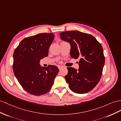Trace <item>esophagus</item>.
Segmentation results:
<instances>
[{
	"label": "esophagus",
	"mask_w": 121,
	"mask_h": 121,
	"mask_svg": "<svg viewBox=\"0 0 121 121\" xmlns=\"http://www.w3.org/2000/svg\"><path fill=\"white\" fill-rule=\"evenodd\" d=\"M58 69H59V70H60L63 67V66H62V65H58Z\"/></svg>",
	"instance_id": "esophagus-1"
}]
</instances>
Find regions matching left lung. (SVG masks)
I'll list each match as a JSON object with an SVG mask.
<instances>
[{
  "mask_svg": "<svg viewBox=\"0 0 121 121\" xmlns=\"http://www.w3.org/2000/svg\"><path fill=\"white\" fill-rule=\"evenodd\" d=\"M60 38L69 43L70 55L75 59L80 58L79 69L67 67L65 76L69 88L77 94H85L98 84L105 64L103 49L91 35L78 30L60 33Z\"/></svg>",
  "mask_w": 121,
  "mask_h": 121,
  "instance_id": "1",
  "label": "left lung"
}]
</instances>
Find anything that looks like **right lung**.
<instances>
[{"instance_id": "add662e5", "label": "right lung", "mask_w": 121, "mask_h": 121, "mask_svg": "<svg viewBox=\"0 0 121 121\" xmlns=\"http://www.w3.org/2000/svg\"><path fill=\"white\" fill-rule=\"evenodd\" d=\"M52 33H40L26 37L15 49L13 69L22 88L29 94L40 95L51 89L59 73L57 66L41 67L40 60L47 57L54 39Z\"/></svg>"}]
</instances>
